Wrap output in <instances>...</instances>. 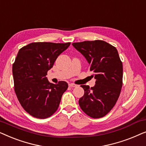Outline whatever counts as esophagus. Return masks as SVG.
<instances>
[{
	"label": "esophagus",
	"mask_w": 146,
	"mask_h": 146,
	"mask_svg": "<svg viewBox=\"0 0 146 146\" xmlns=\"http://www.w3.org/2000/svg\"><path fill=\"white\" fill-rule=\"evenodd\" d=\"M69 86L71 87V88H74V87H76L77 85H76L73 83H70V84H69Z\"/></svg>",
	"instance_id": "esophagus-1"
}]
</instances>
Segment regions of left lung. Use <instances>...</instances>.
I'll return each mask as SVG.
<instances>
[{
	"label": "left lung",
	"mask_w": 146,
	"mask_h": 146,
	"mask_svg": "<svg viewBox=\"0 0 146 146\" xmlns=\"http://www.w3.org/2000/svg\"><path fill=\"white\" fill-rule=\"evenodd\" d=\"M72 45L87 60L91 76L96 79L94 87L81 85L84 94L79 100L80 106L90 117H104L115 106L122 87L123 66L117 49L100 40Z\"/></svg>",
	"instance_id": "1"
}]
</instances>
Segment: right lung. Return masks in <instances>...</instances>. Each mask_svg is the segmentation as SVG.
<instances>
[{"instance_id": "1", "label": "right lung", "mask_w": 146, "mask_h": 146, "mask_svg": "<svg viewBox=\"0 0 146 146\" xmlns=\"http://www.w3.org/2000/svg\"><path fill=\"white\" fill-rule=\"evenodd\" d=\"M70 42H33L19 50L13 65L15 91L22 107L32 116L47 118L59 107L68 85L50 83L46 76Z\"/></svg>"}]
</instances>
